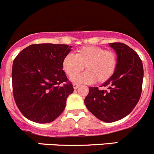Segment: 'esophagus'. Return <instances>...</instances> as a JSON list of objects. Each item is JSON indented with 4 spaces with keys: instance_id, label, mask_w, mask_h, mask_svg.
<instances>
[{
    "instance_id": "obj_1",
    "label": "esophagus",
    "mask_w": 154,
    "mask_h": 154,
    "mask_svg": "<svg viewBox=\"0 0 154 154\" xmlns=\"http://www.w3.org/2000/svg\"><path fill=\"white\" fill-rule=\"evenodd\" d=\"M73 87H74V89H77V88L79 87V85L77 84V83H74V84H73Z\"/></svg>"
}]
</instances>
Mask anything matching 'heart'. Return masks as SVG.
<instances>
[{
  "label": "heart",
  "instance_id": "1",
  "mask_svg": "<svg viewBox=\"0 0 154 154\" xmlns=\"http://www.w3.org/2000/svg\"><path fill=\"white\" fill-rule=\"evenodd\" d=\"M118 60L113 51L98 46L79 48L75 55L68 54L63 60V68L70 77H75L86 66L87 71L73 79L79 83H103L112 78L117 68Z\"/></svg>",
  "mask_w": 154,
  "mask_h": 154
}]
</instances>
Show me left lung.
<instances>
[{
  "label": "left lung",
  "mask_w": 154,
  "mask_h": 154,
  "mask_svg": "<svg viewBox=\"0 0 154 154\" xmlns=\"http://www.w3.org/2000/svg\"><path fill=\"white\" fill-rule=\"evenodd\" d=\"M116 51L118 64L110 80L101 86L89 87L85 104L90 112L104 122H114L130 114L140 99L144 70L137 53L127 45L110 43Z\"/></svg>",
  "instance_id": "1"
}]
</instances>
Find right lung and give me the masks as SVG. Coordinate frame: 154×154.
I'll return each mask as SVG.
<instances>
[{
	"label": "right lung",
	"mask_w": 154,
	"mask_h": 154,
	"mask_svg": "<svg viewBox=\"0 0 154 154\" xmlns=\"http://www.w3.org/2000/svg\"><path fill=\"white\" fill-rule=\"evenodd\" d=\"M68 45L34 44L21 51L12 64V91L23 116L36 123H50L62 114L74 91L63 70Z\"/></svg>",
	"instance_id": "add662e5"
}]
</instances>
